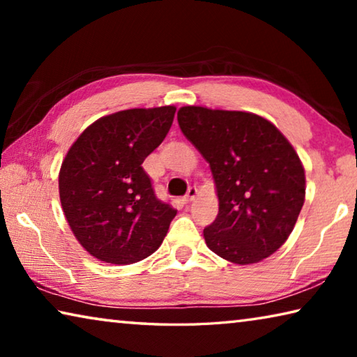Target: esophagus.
<instances>
[{
	"instance_id": "esophagus-1",
	"label": "esophagus",
	"mask_w": 357,
	"mask_h": 357,
	"mask_svg": "<svg viewBox=\"0 0 357 357\" xmlns=\"http://www.w3.org/2000/svg\"><path fill=\"white\" fill-rule=\"evenodd\" d=\"M197 193H198V190H197V187H189V190H187V193H185V197H184V202H192L193 198L197 197Z\"/></svg>"
}]
</instances>
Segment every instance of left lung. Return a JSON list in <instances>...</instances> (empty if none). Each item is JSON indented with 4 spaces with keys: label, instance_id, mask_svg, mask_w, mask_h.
<instances>
[{
    "label": "left lung",
    "instance_id": "left-lung-1",
    "mask_svg": "<svg viewBox=\"0 0 357 357\" xmlns=\"http://www.w3.org/2000/svg\"><path fill=\"white\" fill-rule=\"evenodd\" d=\"M178 123L213 172L219 214L203 229L234 264L273 255L291 234L305 198L299 155L273 123L247 112L183 107Z\"/></svg>",
    "mask_w": 357,
    "mask_h": 357
}]
</instances>
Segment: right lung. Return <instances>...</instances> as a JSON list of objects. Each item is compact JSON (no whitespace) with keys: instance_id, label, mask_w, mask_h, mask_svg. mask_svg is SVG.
Here are the masks:
<instances>
[{"instance_id":"add662e5","label":"right lung","mask_w":357,"mask_h":357,"mask_svg":"<svg viewBox=\"0 0 357 357\" xmlns=\"http://www.w3.org/2000/svg\"><path fill=\"white\" fill-rule=\"evenodd\" d=\"M173 105L130 108L83 130L59 170V200L69 227L89 255L112 264L149 257L176 215L155 197L143 160L172 128Z\"/></svg>"}]
</instances>
